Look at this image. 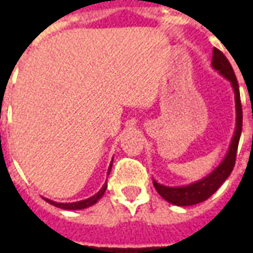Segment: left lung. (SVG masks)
<instances>
[{
	"mask_svg": "<svg viewBox=\"0 0 253 253\" xmlns=\"http://www.w3.org/2000/svg\"><path fill=\"white\" fill-rule=\"evenodd\" d=\"M211 66L222 77L228 80L233 89L234 104H236V127H234L233 137H232L228 152L225 154L222 161L209 175L202 177L199 180L190 183L187 186L169 187L165 184H160L159 181L153 179V184L157 192L164 198L165 201L175 205V206H192V205L209 199L219 187L222 186L223 181L230 176L232 170H233L234 163H236V153H237L240 135H241V130H243V108H241V100H240L239 84H237V78L232 69V65L229 63L226 57L218 48L212 50Z\"/></svg>",
	"mask_w": 253,
	"mask_h": 253,
	"instance_id": "left-lung-1",
	"label": "left lung"
}]
</instances>
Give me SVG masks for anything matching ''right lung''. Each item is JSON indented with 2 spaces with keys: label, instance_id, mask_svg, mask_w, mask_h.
Returning <instances> with one entry per match:
<instances>
[{
  "label": "right lung",
  "instance_id": "1",
  "mask_svg": "<svg viewBox=\"0 0 253 253\" xmlns=\"http://www.w3.org/2000/svg\"><path fill=\"white\" fill-rule=\"evenodd\" d=\"M114 161V160H112ZM112 161H111L110 168H108V173L107 175H110L111 168H112ZM105 190H107V183H104V186L100 188L99 192H96L94 195H92L88 199H84V201H78V202H72V203H59V202H54L51 199H47L44 198V201L48 202L50 205L55 207H59V209H63V210H83V209H86V207L93 206L94 203H97L100 201V198L104 195Z\"/></svg>",
  "mask_w": 253,
  "mask_h": 253
}]
</instances>
